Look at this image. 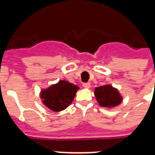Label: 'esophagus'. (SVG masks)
Returning <instances> with one entry per match:
<instances>
[{
    "mask_svg": "<svg viewBox=\"0 0 155 155\" xmlns=\"http://www.w3.org/2000/svg\"><path fill=\"white\" fill-rule=\"evenodd\" d=\"M83 86H84V88H86V89H89V88L91 87V84H90V83H84V84H83Z\"/></svg>",
    "mask_w": 155,
    "mask_h": 155,
    "instance_id": "34e87169",
    "label": "esophagus"
}]
</instances>
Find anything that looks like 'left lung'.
I'll return each instance as SVG.
<instances>
[{
  "instance_id": "8db88e82",
  "label": "left lung",
  "mask_w": 155,
  "mask_h": 155,
  "mask_svg": "<svg viewBox=\"0 0 155 155\" xmlns=\"http://www.w3.org/2000/svg\"><path fill=\"white\" fill-rule=\"evenodd\" d=\"M94 96L99 104L104 108H114L123 101V97L119 91L110 84H104L95 88Z\"/></svg>"
}]
</instances>
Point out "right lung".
Listing matches in <instances>:
<instances>
[{"mask_svg":"<svg viewBox=\"0 0 155 155\" xmlns=\"http://www.w3.org/2000/svg\"><path fill=\"white\" fill-rule=\"evenodd\" d=\"M80 88L67 81H60L41 91L42 103L54 112L64 110L73 102Z\"/></svg>","mask_w":155,"mask_h":155,"instance_id":"add662e5","label":"right lung"}]
</instances>
